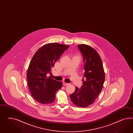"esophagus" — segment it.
<instances>
[{
    "mask_svg": "<svg viewBox=\"0 0 133 133\" xmlns=\"http://www.w3.org/2000/svg\"><path fill=\"white\" fill-rule=\"evenodd\" d=\"M69 84V83H63V86H68Z\"/></svg>",
    "mask_w": 133,
    "mask_h": 133,
    "instance_id": "34e87169",
    "label": "esophagus"
}]
</instances>
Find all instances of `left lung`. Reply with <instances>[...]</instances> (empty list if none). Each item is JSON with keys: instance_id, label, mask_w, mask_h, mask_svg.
Listing matches in <instances>:
<instances>
[{"instance_id": "left-lung-1", "label": "left lung", "mask_w": 133, "mask_h": 133, "mask_svg": "<svg viewBox=\"0 0 133 133\" xmlns=\"http://www.w3.org/2000/svg\"><path fill=\"white\" fill-rule=\"evenodd\" d=\"M83 58L84 78L80 89L76 87L70 95L72 102L85 108L94 103L101 91L105 79L103 63L99 55L92 47L86 44L77 45Z\"/></svg>"}]
</instances>
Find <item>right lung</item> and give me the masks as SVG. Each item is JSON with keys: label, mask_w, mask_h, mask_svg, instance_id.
<instances>
[{"label": "right lung", "mask_w": 133, "mask_h": 133, "mask_svg": "<svg viewBox=\"0 0 133 133\" xmlns=\"http://www.w3.org/2000/svg\"><path fill=\"white\" fill-rule=\"evenodd\" d=\"M69 47L55 43L41 47L33 56L29 65L26 77L32 97L41 104L52 103L56 92L62 86V82L47 77L56 61Z\"/></svg>", "instance_id": "obj_1"}]
</instances>
